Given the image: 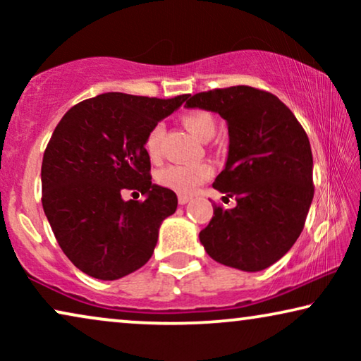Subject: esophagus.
<instances>
[{
	"instance_id": "34e87169",
	"label": "esophagus",
	"mask_w": 361,
	"mask_h": 361,
	"mask_svg": "<svg viewBox=\"0 0 361 361\" xmlns=\"http://www.w3.org/2000/svg\"><path fill=\"white\" fill-rule=\"evenodd\" d=\"M177 200H179V204H180V205H185L187 202L190 200V197H189V195H182V194H180V195H179V199H177Z\"/></svg>"
}]
</instances>
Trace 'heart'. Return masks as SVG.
Masks as SVG:
<instances>
[{"label":"heart","mask_w":361,"mask_h":361,"mask_svg":"<svg viewBox=\"0 0 361 361\" xmlns=\"http://www.w3.org/2000/svg\"><path fill=\"white\" fill-rule=\"evenodd\" d=\"M182 123L195 137L200 141H209L216 131L215 118L205 110H190L184 113ZM164 136V125L157 123L149 130L145 140V149L151 159L161 156V142ZM214 174V169L209 162H197V164H171L162 167L157 172V182L162 187L177 192V194H192L197 187H200Z\"/></svg>","instance_id":"heart-1"}]
</instances>
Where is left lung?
<instances>
[{
	"label": "left lung",
	"mask_w": 361,
	"mask_h": 361,
	"mask_svg": "<svg viewBox=\"0 0 361 361\" xmlns=\"http://www.w3.org/2000/svg\"><path fill=\"white\" fill-rule=\"evenodd\" d=\"M185 105L216 111L230 135L228 159L214 187L235 197L236 207L215 204L200 243L210 258L230 268L266 269L299 238L312 204L309 137L278 97L255 87L200 92Z\"/></svg>",
	"instance_id": "obj_1"
}]
</instances>
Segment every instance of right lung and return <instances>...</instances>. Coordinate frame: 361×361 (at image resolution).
<instances>
[{
  "label": "right lung",
  "instance_id": "obj_1",
  "mask_svg": "<svg viewBox=\"0 0 361 361\" xmlns=\"http://www.w3.org/2000/svg\"><path fill=\"white\" fill-rule=\"evenodd\" d=\"M189 95L102 93L73 105L42 157V207L56 240L78 269L113 281L145 266L176 192L154 185L146 135ZM137 190L145 201L121 199Z\"/></svg>",
  "mask_w": 361,
  "mask_h": 361
}]
</instances>
